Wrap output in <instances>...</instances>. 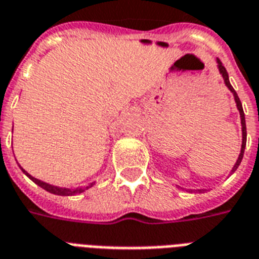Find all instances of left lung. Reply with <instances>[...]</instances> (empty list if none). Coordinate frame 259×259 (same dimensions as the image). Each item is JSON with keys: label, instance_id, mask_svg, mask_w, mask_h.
Listing matches in <instances>:
<instances>
[{"label": "left lung", "instance_id": "left-lung-1", "mask_svg": "<svg viewBox=\"0 0 259 259\" xmlns=\"http://www.w3.org/2000/svg\"><path fill=\"white\" fill-rule=\"evenodd\" d=\"M216 62H217V69H219V72H220V74H222L223 80H224V84H226L227 88L231 91V94L234 95L235 103H236V108L239 110L240 125H242V147H240V153H239V156H238V160H236V163H235L234 167H232V169H231V175H232V174H234L235 171L238 169V167H239L240 161H242V159H243L244 149H246V141H247V132H246V119H244L243 107H242V103H240L239 96H238V94L235 92V90L232 88V85H231L230 78H228V73H227L226 68L223 66L222 61H220L219 58L216 59ZM181 189H183V187H181ZM183 190L189 191V193H191V191H197V193H205V191H206V189H197V190H193V189H183Z\"/></svg>", "mask_w": 259, "mask_h": 259}]
</instances>
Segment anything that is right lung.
I'll return each mask as SVG.
<instances>
[{
    "instance_id": "1",
    "label": "right lung",
    "mask_w": 259,
    "mask_h": 259,
    "mask_svg": "<svg viewBox=\"0 0 259 259\" xmlns=\"http://www.w3.org/2000/svg\"><path fill=\"white\" fill-rule=\"evenodd\" d=\"M20 168H21V171L27 175V177L32 181V182H35L37 185V186H40L42 189H45L46 191H49V193H51V194H55V195H62V197H65V195H77V194H81V193H84L85 190H88L90 187H92L96 182H91L88 183L87 186H78V187H74V189H69V187H59V186H54V185H50V183H46L43 182V181H40V179H36V178H33L32 175H29L27 171H25L21 165H19Z\"/></svg>"
}]
</instances>
